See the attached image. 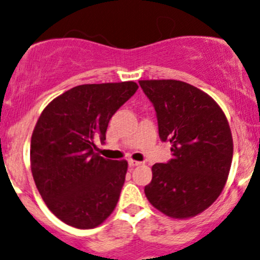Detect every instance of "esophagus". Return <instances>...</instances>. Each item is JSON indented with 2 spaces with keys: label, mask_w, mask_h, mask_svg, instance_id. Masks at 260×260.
<instances>
[{
  "label": "esophagus",
  "mask_w": 260,
  "mask_h": 260,
  "mask_svg": "<svg viewBox=\"0 0 260 260\" xmlns=\"http://www.w3.org/2000/svg\"><path fill=\"white\" fill-rule=\"evenodd\" d=\"M143 162L140 161H135V160H129V167L134 168V167H139V165H141Z\"/></svg>",
  "instance_id": "esophagus-1"
}]
</instances>
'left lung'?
I'll use <instances>...</instances> for the list:
<instances>
[{
    "mask_svg": "<svg viewBox=\"0 0 260 260\" xmlns=\"http://www.w3.org/2000/svg\"><path fill=\"white\" fill-rule=\"evenodd\" d=\"M156 112L159 138L171 144L173 159L152 165L146 198L161 213L189 218L220 195L233 159V139L218 104L178 80L139 81Z\"/></svg>",
    "mask_w": 260,
    "mask_h": 260,
    "instance_id": "left-lung-1",
    "label": "left lung"
}]
</instances>
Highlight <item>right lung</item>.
<instances>
[{
	"mask_svg": "<svg viewBox=\"0 0 260 260\" xmlns=\"http://www.w3.org/2000/svg\"><path fill=\"white\" fill-rule=\"evenodd\" d=\"M139 89L133 81L75 86L52 100L31 138V170L49 209L79 229L100 225L115 209L126 160L104 159L95 140H106L115 114Z\"/></svg>",
	"mask_w": 260,
	"mask_h": 260,
	"instance_id": "add662e5",
	"label": "right lung"
}]
</instances>
